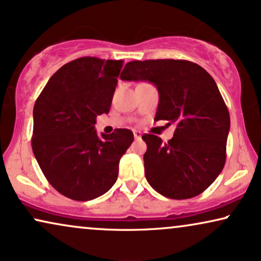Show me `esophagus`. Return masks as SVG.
<instances>
[{"label": "esophagus", "mask_w": 261, "mask_h": 261, "mask_svg": "<svg viewBox=\"0 0 261 261\" xmlns=\"http://www.w3.org/2000/svg\"><path fill=\"white\" fill-rule=\"evenodd\" d=\"M134 137H135V140H140V138L142 137V133H141V131L134 130Z\"/></svg>", "instance_id": "1"}]
</instances>
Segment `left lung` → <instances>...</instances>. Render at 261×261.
<instances>
[{"label": "left lung", "instance_id": "8db88e82", "mask_svg": "<svg viewBox=\"0 0 261 261\" xmlns=\"http://www.w3.org/2000/svg\"><path fill=\"white\" fill-rule=\"evenodd\" d=\"M124 81H149L159 90L155 120L174 124L167 143L143 135L144 172L162 196L189 199L204 192L223 169L230 117L216 82L205 69L185 60L133 61Z\"/></svg>", "mask_w": 261, "mask_h": 261}]
</instances>
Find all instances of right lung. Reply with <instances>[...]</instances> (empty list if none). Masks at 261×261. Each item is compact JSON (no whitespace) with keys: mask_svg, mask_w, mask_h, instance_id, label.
<instances>
[{"mask_svg":"<svg viewBox=\"0 0 261 261\" xmlns=\"http://www.w3.org/2000/svg\"><path fill=\"white\" fill-rule=\"evenodd\" d=\"M123 61L81 57L58 69L33 109L32 149L45 178L70 199L106 193L134 141L127 128L99 136L96 116L109 113Z\"/></svg>","mask_w":261,"mask_h":261,"instance_id":"right-lung-1","label":"right lung"}]
</instances>
